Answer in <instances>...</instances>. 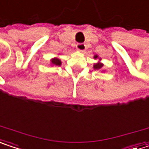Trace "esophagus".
<instances>
[{
  "label": "esophagus",
  "mask_w": 149,
  "mask_h": 149,
  "mask_svg": "<svg viewBox=\"0 0 149 149\" xmlns=\"http://www.w3.org/2000/svg\"><path fill=\"white\" fill-rule=\"evenodd\" d=\"M77 48L78 50H80L81 52H84V50L86 49V45L84 43H77Z\"/></svg>",
  "instance_id": "34e87169"
}]
</instances>
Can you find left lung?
Segmentation results:
<instances>
[{"mask_svg":"<svg viewBox=\"0 0 149 149\" xmlns=\"http://www.w3.org/2000/svg\"><path fill=\"white\" fill-rule=\"evenodd\" d=\"M97 57H98V56H97V55H95V59H96ZM102 66H103V65H102V63H96V64L94 65V68H95V70H99V69H101V68H102Z\"/></svg>","mask_w":149,"mask_h":149,"instance_id":"1","label":"left lung"}]
</instances>
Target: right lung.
Wrapping results in <instances>:
<instances>
[{
  "mask_svg": "<svg viewBox=\"0 0 149 149\" xmlns=\"http://www.w3.org/2000/svg\"><path fill=\"white\" fill-rule=\"evenodd\" d=\"M51 61H52V64H54V65H61V60H59V59H57V58L53 59Z\"/></svg>",
  "mask_w": 149,
  "mask_h": 149,
  "instance_id": "right-lung-1",
  "label": "right lung"
}]
</instances>
